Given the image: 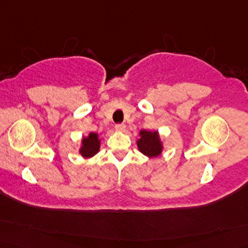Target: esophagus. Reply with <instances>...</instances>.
I'll use <instances>...</instances> for the list:
<instances>
[{"label": "esophagus", "instance_id": "esophagus-1", "mask_svg": "<svg viewBox=\"0 0 248 248\" xmlns=\"http://www.w3.org/2000/svg\"><path fill=\"white\" fill-rule=\"evenodd\" d=\"M115 128H116L117 131H124L125 124H117Z\"/></svg>", "mask_w": 248, "mask_h": 248}]
</instances>
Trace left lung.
Listing matches in <instances>:
<instances>
[{"instance_id":"8db88e82","label":"left lung","mask_w":248,"mask_h":248,"mask_svg":"<svg viewBox=\"0 0 248 248\" xmlns=\"http://www.w3.org/2000/svg\"><path fill=\"white\" fill-rule=\"evenodd\" d=\"M140 139L138 140V148L143 155L148 156H158L161 150H162V144L159 140L158 132H151L147 130L140 131Z\"/></svg>"}]
</instances>
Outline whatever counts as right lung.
I'll return each mask as SVG.
<instances>
[{"instance_id":"right-lung-1","label":"right lung","mask_w":248,"mask_h":248,"mask_svg":"<svg viewBox=\"0 0 248 248\" xmlns=\"http://www.w3.org/2000/svg\"><path fill=\"white\" fill-rule=\"evenodd\" d=\"M100 141L98 139L97 133H89L87 138L82 139V147L80 149V153L85 158H90V156L95 155L99 150Z\"/></svg>"}]
</instances>
